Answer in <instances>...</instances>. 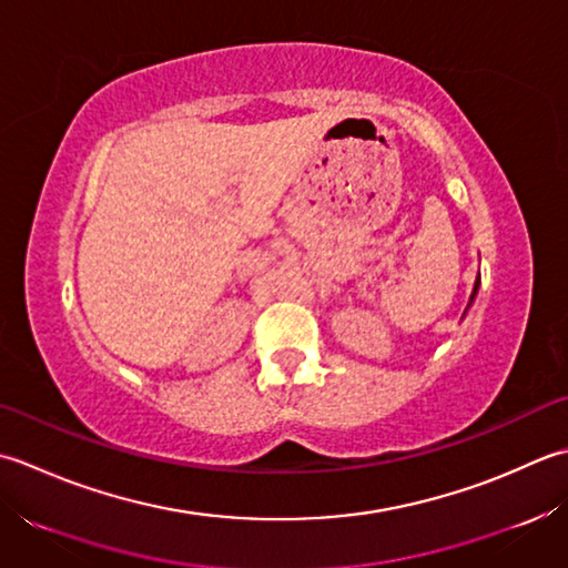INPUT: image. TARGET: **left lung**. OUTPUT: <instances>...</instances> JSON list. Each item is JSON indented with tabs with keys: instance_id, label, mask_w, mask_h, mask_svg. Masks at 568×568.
Returning a JSON list of instances; mask_svg holds the SVG:
<instances>
[{
	"instance_id": "left-lung-1",
	"label": "left lung",
	"mask_w": 568,
	"mask_h": 568,
	"mask_svg": "<svg viewBox=\"0 0 568 568\" xmlns=\"http://www.w3.org/2000/svg\"><path fill=\"white\" fill-rule=\"evenodd\" d=\"M478 286H480V280H476V286H473V294H470V304H473V298H476V294H478ZM468 304V306H470Z\"/></svg>"
}]
</instances>
